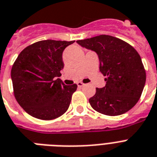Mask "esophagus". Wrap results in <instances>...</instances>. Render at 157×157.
Instances as JSON below:
<instances>
[{
	"label": "esophagus",
	"mask_w": 157,
	"mask_h": 157,
	"mask_svg": "<svg viewBox=\"0 0 157 157\" xmlns=\"http://www.w3.org/2000/svg\"><path fill=\"white\" fill-rule=\"evenodd\" d=\"M84 85H85V84H84V83H82V82H78L77 83V86H78V87H83V86H84Z\"/></svg>",
	"instance_id": "34e87169"
}]
</instances>
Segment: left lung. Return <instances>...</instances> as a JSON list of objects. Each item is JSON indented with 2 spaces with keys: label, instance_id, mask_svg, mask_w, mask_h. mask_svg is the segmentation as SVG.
I'll return each mask as SVG.
<instances>
[{
  "label": "left lung",
  "instance_id": "left-lung-1",
  "mask_svg": "<svg viewBox=\"0 0 157 157\" xmlns=\"http://www.w3.org/2000/svg\"><path fill=\"white\" fill-rule=\"evenodd\" d=\"M76 43L97 52L100 72L105 76V87L97 88L96 94L89 100L92 108L101 114L116 116L134 107L146 81V72L137 51L122 39L106 34Z\"/></svg>",
  "mask_w": 157,
  "mask_h": 157
}]
</instances>
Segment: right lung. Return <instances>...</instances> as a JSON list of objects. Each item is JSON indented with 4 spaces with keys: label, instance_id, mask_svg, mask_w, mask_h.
I'll return each instance as SVG.
<instances>
[{
    "label": "right lung",
    "instance_id": "right-lung-1",
    "mask_svg": "<svg viewBox=\"0 0 157 157\" xmlns=\"http://www.w3.org/2000/svg\"><path fill=\"white\" fill-rule=\"evenodd\" d=\"M74 42L42 40L18 55L11 69V78L15 98L27 114L52 120L67 111L77 85H66L56 77L63 68V50Z\"/></svg>",
    "mask_w": 157,
    "mask_h": 157
}]
</instances>
